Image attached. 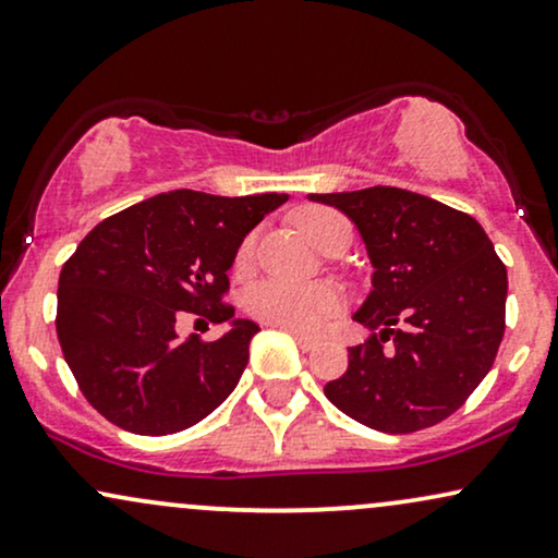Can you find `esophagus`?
Returning a JSON list of instances; mask_svg holds the SVG:
<instances>
[{
  "label": "esophagus",
  "mask_w": 558,
  "mask_h": 558,
  "mask_svg": "<svg viewBox=\"0 0 558 558\" xmlns=\"http://www.w3.org/2000/svg\"><path fill=\"white\" fill-rule=\"evenodd\" d=\"M284 331L294 336V341L300 343V349H302V352H311V349L318 347V339H313V336H307V333H300V331H292V328H284Z\"/></svg>",
  "instance_id": "obj_1"
}]
</instances>
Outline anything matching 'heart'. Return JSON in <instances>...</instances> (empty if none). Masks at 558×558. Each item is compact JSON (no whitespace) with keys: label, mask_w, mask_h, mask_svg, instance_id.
I'll return each instance as SVG.
<instances>
[{"label":"heart","mask_w":558,"mask_h":558,"mask_svg":"<svg viewBox=\"0 0 558 558\" xmlns=\"http://www.w3.org/2000/svg\"><path fill=\"white\" fill-rule=\"evenodd\" d=\"M302 230L326 251L336 238L343 232H352L347 219L336 215L331 209H307L300 217ZM253 245L256 240L245 238L238 247L235 268L245 271L251 266ZM341 294L328 284H292L284 279H264L256 281L245 294V311L251 318L264 320L268 326L292 328V331L315 333L326 326L328 318H333L341 311Z\"/></svg>","instance_id":"obj_1"}]
</instances>
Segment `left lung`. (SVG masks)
<instances>
[{
    "label": "left lung",
    "mask_w": 558,
    "mask_h": 558,
    "mask_svg": "<svg viewBox=\"0 0 558 558\" xmlns=\"http://www.w3.org/2000/svg\"><path fill=\"white\" fill-rule=\"evenodd\" d=\"M311 198L352 219L375 266L373 292L354 320L377 333L349 347L347 373L326 385L328 401L388 435L456 414L505 336L507 268L484 227L393 185Z\"/></svg>",
    "instance_id": "left-lung-1"
}]
</instances>
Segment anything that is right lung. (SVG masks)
Returning <instances> with one entry per match:
<instances>
[{"label":"right lung","mask_w":558,"mask_h":558,"mask_svg":"<svg viewBox=\"0 0 558 558\" xmlns=\"http://www.w3.org/2000/svg\"><path fill=\"white\" fill-rule=\"evenodd\" d=\"M287 194L170 191L102 219L59 277L57 336L87 403L121 429L173 435L209 416L247 364L258 333L235 320L222 339L181 341L183 313L225 323L227 268L247 232Z\"/></svg>","instance_id":"1"}]
</instances>
